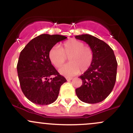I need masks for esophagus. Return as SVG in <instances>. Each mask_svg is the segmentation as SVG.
<instances>
[{
    "label": "esophagus",
    "mask_w": 133,
    "mask_h": 133,
    "mask_svg": "<svg viewBox=\"0 0 133 133\" xmlns=\"http://www.w3.org/2000/svg\"><path fill=\"white\" fill-rule=\"evenodd\" d=\"M65 79H66V80L68 81H71L72 79V77H65Z\"/></svg>",
    "instance_id": "34e87169"
}]
</instances>
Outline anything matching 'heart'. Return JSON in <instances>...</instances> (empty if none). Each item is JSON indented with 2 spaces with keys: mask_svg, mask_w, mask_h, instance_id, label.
<instances>
[{
  "mask_svg": "<svg viewBox=\"0 0 133 133\" xmlns=\"http://www.w3.org/2000/svg\"><path fill=\"white\" fill-rule=\"evenodd\" d=\"M49 58L56 67L61 66L69 57V62L59 68L60 74L65 76H75L86 72L92 65L94 52L91 47L77 40H70L62 44L61 48L54 46L49 52Z\"/></svg>",
  "mask_w": 133,
  "mask_h": 133,
  "instance_id": "1",
  "label": "heart"
}]
</instances>
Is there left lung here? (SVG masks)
I'll return each instance as SVG.
<instances>
[{
	"label": "left lung",
	"mask_w": 133,
	"mask_h": 133,
	"mask_svg": "<svg viewBox=\"0 0 133 133\" xmlns=\"http://www.w3.org/2000/svg\"><path fill=\"white\" fill-rule=\"evenodd\" d=\"M75 38L86 42L94 52L92 65L79 76L82 85L76 89V95L84 103H100L110 94L116 80L117 63L114 51L106 42L91 35Z\"/></svg>",
	"instance_id": "obj_1"
}]
</instances>
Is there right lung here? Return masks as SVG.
Masks as SVG:
<instances>
[{
	"mask_svg": "<svg viewBox=\"0 0 133 133\" xmlns=\"http://www.w3.org/2000/svg\"><path fill=\"white\" fill-rule=\"evenodd\" d=\"M65 39L58 34H41L32 39L21 52L17 65L20 85L25 97L33 103H54L61 85L67 81L52 65L48 55L52 47Z\"/></svg>",
	"mask_w": 133,
	"mask_h": 133,
	"instance_id": "right-lung-1",
	"label": "right lung"
}]
</instances>
